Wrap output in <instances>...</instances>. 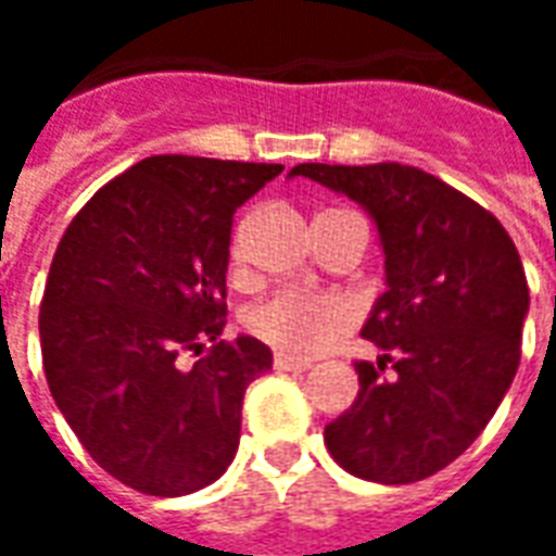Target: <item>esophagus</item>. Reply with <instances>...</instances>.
<instances>
[{"instance_id": "esophagus-1", "label": "esophagus", "mask_w": 556, "mask_h": 556, "mask_svg": "<svg viewBox=\"0 0 556 556\" xmlns=\"http://www.w3.org/2000/svg\"><path fill=\"white\" fill-rule=\"evenodd\" d=\"M274 367L277 370H289V372H306L309 367H313V361H306V358H291V355H274Z\"/></svg>"}]
</instances>
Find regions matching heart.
Wrapping results in <instances>:
<instances>
[{"label": "heart", "mask_w": 556, "mask_h": 556, "mask_svg": "<svg viewBox=\"0 0 556 556\" xmlns=\"http://www.w3.org/2000/svg\"><path fill=\"white\" fill-rule=\"evenodd\" d=\"M355 321L358 306L352 298L301 289L277 291L247 313V328L252 337L298 358L328 352Z\"/></svg>", "instance_id": "obj_1"}]
</instances>
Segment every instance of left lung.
<instances>
[{
	"label": "left lung",
	"mask_w": 556,
	"mask_h": 556,
	"mask_svg": "<svg viewBox=\"0 0 556 556\" xmlns=\"http://www.w3.org/2000/svg\"><path fill=\"white\" fill-rule=\"evenodd\" d=\"M289 177L361 204L386 255V291L361 328L382 355L355 364L358 397L325 427V445L358 479H427L476 442L518 372L521 255L496 216L413 165L304 162ZM388 359L399 376L382 383Z\"/></svg>",
	"instance_id": "8db88e82"
}]
</instances>
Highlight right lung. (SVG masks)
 Here are the masks:
<instances>
[{"instance_id":"obj_1","label":"right lung","mask_w":556,"mask_h":556,"mask_svg":"<svg viewBox=\"0 0 556 556\" xmlns=\"http://www.w3.org/2000/svg\"><path fill=\"white\" fill-rule=\"evenodd\" d=\"M279 170L143 159L56 247L38 316L50 394L89 457L141 494H192L235 460L243 394L274 355L250 333L219 340L231 216ZM204 339L212 352L184 368Z\"/></svg>"}]
</instances>
